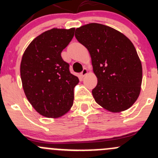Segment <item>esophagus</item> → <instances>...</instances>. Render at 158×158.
<instances>
[{
  "instance_id": "1",
  "label": "esophagus",
  "mask_w": 158,
  "mask_h": 158,
  "mask_svg": "<svg viewBox=\"0 0 158 158\" xmlns=\"http://www.w3.org/2000/svg\"><path fill=\"white\" fill-rule=\"evenodd\" d=\"M86 74H88V69L86 68H84L83 70L80 73V76L81 77H84Z\"/></svg>"
}]
</instances>
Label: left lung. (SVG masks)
I'll use <instances>...</instances> for the list:
<instances>
[{
  "label": "left lung",
  "mask_w": 158,
  "mask_h": 158,
  "mask_svg": "<svg viewBox=\"0 0 158 158\" xmlns=\"http://www.w3.org/2000/svg\"><path fill=\"white\" fill-rule=\"evenodd\" d=\"M75 36L90 53L97 85L95 102L111 112L129 109L141 92L142 66L135 47L123 33L92 23L76 30Z\"/></svg>",
  "instance_id": "left-lung-1"
}]
</instances>
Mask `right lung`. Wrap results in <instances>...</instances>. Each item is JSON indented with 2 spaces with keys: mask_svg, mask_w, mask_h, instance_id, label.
<instances>
[{
  "mask_svg": "<svg viewBox=\"0 0 158 158\" xmlns=\"http://www.w3.org/2000/svg\"><path fill=\"white\" fill-rule=\"evenodd\" d=\"M75 28H53L36 36L25 50L20 63L24 93L35 110L47 118L61 117L71 109L77 76L61 52L74 36Z\"/></svg>",
  "mask_w": 158,
  "mask_h": 158,
  "instance_id": "obj_1",
  "label": "right lung"
}]
</instances>
